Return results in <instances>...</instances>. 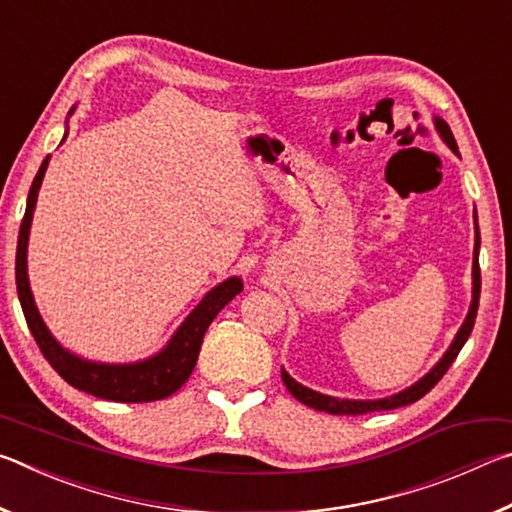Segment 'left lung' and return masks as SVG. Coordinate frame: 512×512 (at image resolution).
<instances>
[{
    "instance_id": "1",
    "label": "left lung",
    "mask_w": 512,
    "mask_h": 512,
    "mask_svg": "<svg viewBox=\"0 0 512 512\" xmlns=\"http://www.w3.org/2000/svg\"><path fill=\"white\" fill-rule=\"evenodd\" d=\"M433 126L449 149H452L458 155V144L452 135V128L447 126L445 119L433 117ZM479 248H481V235H479V223H476V210H474V257H472V302H470V311L463 320V325L458 327V332L454 336L452 345H449L447 352L440 357V361L433 366L427 375L420 377L415 384H411L404 391L388 395V397H379V400H345V397H334V395H325L318 391H311V388L302 386L300 381L293 379L287 370L282 368V381L284 386L289 388V393L296 397L298 402L311 406L316 411H327L332 415H363V413H372V411H391L397 409V406H406L418 402L422 395H427L433 386L443 379L445 372L452 366L454 359L458 357V352L465 345V341L470 339V332L474 327V318H476V309H479V296H481V268H479Z\"/></svg>"
}]
</instances>
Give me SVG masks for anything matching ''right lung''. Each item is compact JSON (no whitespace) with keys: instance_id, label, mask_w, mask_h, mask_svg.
<instances>
[{"instance_id":"right-lung-1","label":"right lung","mask_w":512,"mask_h":512,"mask_svg":"<svg viewBox=\"0 0 512 512\" xmlns=\"http://www.w3.org/2000/svg\"><path fill=\"white\" fill-rule=\"evenodd\" d=\"M74 108L69 110L72 115ZM67 137V131L63 135V142ZM60 142V144H63ZM49 167V155L42 160L40 169L33 178V185L29 189L27 198V212L20 225V237H17V253H15V282H17V298L27 318V325L31 329L33 339H36L40 352L45 354V359L51 363L60 377L67 384H72L79 391L90 393L94 397L110 402H155L164 400L178 391L192 375L196 366L198 352H201L203 336L210 327L216 314L228 305V302L241 293L244 282L241 277L232 275L221 284H216L203 296V300L192 309L180 327L173 332L171 339L160 352H155L153 357L135 361V363H99L83 359L72 350H67L65 345L56 341V336L49 332V327L42 320L40 311L33 300L29 273H27V250H29V232L33 212H36L38 192L45 178V171Z\"/></svg>"}]
</instances>
